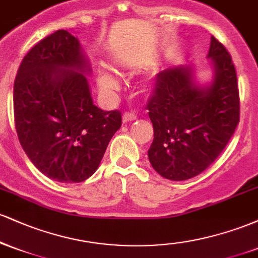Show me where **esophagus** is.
Instances as JSON below:
<instances>
[{
	"mask_svg": "<svg viewBox=\"0 0 258 258\" xmlns=\"http://www.w3.org/2000/svg\"><path fill=\"white\" fill-rule=\"evenodd\" d=\"M136 119H137V114H136L135 111L125 112V114L122 115L123 122H128V121H135Z\"/></svg>",
	"mask_w": 258,
	"mask_h": 258,
	"instance_id": "obj_1",
	"label": "esophagus"
}]
</instances>
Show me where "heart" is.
<instances>
[{
  "label": "heart",
  "mask_w": 258,
  "mask_h": 258,
  "mask_svg": "<svg viewBox=\"0 0 258 258\" xmlns=\"http://www.w3.org/2000/svg\"><path fill=\"white\" fill-rule=\"evenodd\" d=\"M97 82H98L100 90L105 92L114 91L119 87V82H117L116 78L112 74L106 72V70H102V72L98 73V75H97Z\"/></svg>",
  "instance_id": "obj_1"
}]
</instances>
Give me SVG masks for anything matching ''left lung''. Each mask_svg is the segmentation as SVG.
Here are the masks:
<instances>
[{
	"instance_id": "8db88e82",
	"label": "left lung",
	"mask_w": 258,
	"mask_h": 258,
	"mask_svg": "<svg viewBox=\"0 0 258 258\" xmlns=\"http://www.w3.org/2000/svg\"><path fill=\"white\" fill-rule=\"evenodd\" d=\"M207 58L215 73L205 87L197 85L189 65L168 68L156 76L155 92L147 104L154 127L148 156L164 178L185 180L205 171L239 123L240 99L232 57L211 36Z\"/></svg>"
}]
</instances>
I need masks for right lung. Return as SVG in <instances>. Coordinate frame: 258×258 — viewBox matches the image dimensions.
Listing matches in <instances>:
<instances>
[{"mask_svg": "<svg viewBox=\"0 0 258 258\" xmlns=\"http://www.w3.org/2000/svg\"><path fill=\"white\" fill-rule=\"evenodd\" d=\"M91 65L67 30L44 37L28 52L14 81V122L20 144L44 176L84 182L97 171L121 126L119 110L93 104L86 75Z\"/></svg>", "mask_w": 258, "mask_h": 258, "instance_id": "obj_1", "label": "right lung"}]
</instances>
